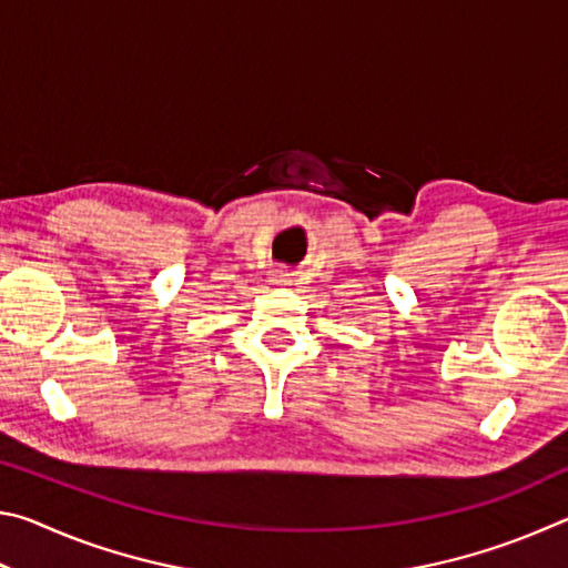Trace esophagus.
Wrapping results in <instances>:
<instances>
[{
  "label": "esophagus",
  "mask_w": 568,
  "mask_h": 568,
  "mask_svg": "<svg viewBox=\"0 0 568 568\" xmlns=\"http://www.w3.org/2000/svg\"><path fill=\"white\" fill-rule=\"evenodd\" d=\"M271 283L273 285H291L293 283V273L283 271V267H277V271L271 273Z\"/></svg>",
  "instance_id": "obj_1"
}]
</instances>
